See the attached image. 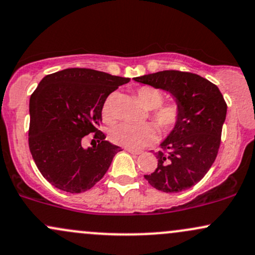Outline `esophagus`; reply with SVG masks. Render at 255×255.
Segmentation results:
<instances>
[{
	"instance_id": "obj_1",
	"label": "esophagus",
	"mask_w": 255,
	"mask_h": 255,
	"mask_svg": "<svg viewBox=\"0 0 255 255\" xmlns=\"http://www.w3.org/2000/svg\"><path fill=\"white\" fill-rule=\"evenodd\" d=\"M127 150L128 151V153L135 154V155H139V154H142L141 150H137V149H130V148H127Z\"/></svg>"
}]
</instances>
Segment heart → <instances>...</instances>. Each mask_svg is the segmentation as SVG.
<instances>
[{"instance_id": "obj_1", "label": "heart", "mask_w": 255, "mask_h": 255, "mask_svg": "<svg viewBox=\"0 0 255 255\" xmlns=\"http://www.w3.org/2000/svg\"><path fill=\"white\" fill-rule=\"evenodd\" d=\"M137 97L147 110H151L150 119L160 132H171L181 123L182 105L176 100L162 102L164 96L156 88L148 85L141 87L137 90ZM102 116L106 120L112 119V97L105 102ZM110 138L113 143L122 147L138 149L155 141L156 128L153 124L130 125L120 123L110 128Z\"/></svg>"}]
</instances>
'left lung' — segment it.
Returning a JSON list of instances; mask_svg holds the SVG:
<instances>
[{"label": "left lung", "mask_w": 255, "mask_h": 255, "mask_svg": "<svg viewBox=\"0 0 255 255\" xmlns=\"http://www.w3.org/2000/svg\"><path fill=\"white\" fill-rule=\"evenodd\" d=\"M136 82L168 91L182 105V120L156 151L158 167L144 174L153 188L179 193L199 183L218 154L227 102L218 87L190 72L161 71L136 77Z\"/></svg>", "instance_id": "1"}]
</instances>
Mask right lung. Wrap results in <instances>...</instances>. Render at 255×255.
I'll use <instances>...</instances> for the list:
<instances>
[{
  "label": "right lung",
  "instance_id": "add662e5",
  "mask_svg": "<svg viewBox=\"0 0 255 255\" xmlns=\"http://www.w3.org/2000/svg\"><path fill=\"white\" fill-rule=\"evenodd\" d=\"M130 78L90 68H66L45 76L30 99L28 147L39 172L60 190L91 189L120 147L99 130L106 99ZM98 144L84 150V135Z\"/></svg>",
  "mask_w": 255,
  "mask_h": 255
}]
</instances>
